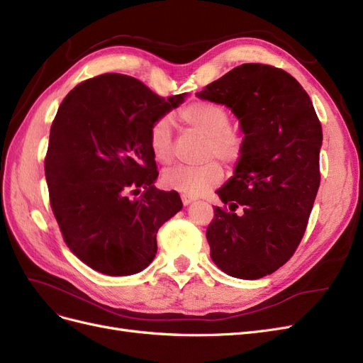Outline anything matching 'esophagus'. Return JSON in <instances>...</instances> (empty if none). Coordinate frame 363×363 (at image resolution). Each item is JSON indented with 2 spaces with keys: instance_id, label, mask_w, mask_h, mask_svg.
<instances>
[{
  "instance_id": "esophagus-1",
  "label": "esophagus",
  "mask_w": 363,
  "mask_h": 363,
  "mask_svg": "<svg viewBox=\"0 0 363 363\" xmlns=\"http://www.w3.org/2000/svg\"><path fill=\"white\" fill-rule=\"evenodd\" d=\"M182 201H183V204H184V206H189V204H192L195 200H194V199H191V196L182 195Z\"/></svg>"
}]
</instances>
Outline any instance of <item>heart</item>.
Masks as SVG:
<instances>
[{
    "label": "heart",
    "instance_id": "heart-1",
    "mask_svg": "<svg viewBox=\"0 0 363 363\" xmlns=\"http://www.w3.org/2000/svg\"><path fill=\"white\" fill-rule=\"evenodd\" d=\"M182 123L207 139L206 157H218L227 164H235L244 155V139L230 128L232 121L224 107L195 101L183 107L179 113ZM150 147L156 160H172V124L171 119L159 118L150 128ZM224 172L218 162H207L201 167H175L164 171L162 184L169 191L186 196H200L221 183Z\"/></svg>",
    "mask_w": 363,
    "mask_h": 363
}]
</instances>
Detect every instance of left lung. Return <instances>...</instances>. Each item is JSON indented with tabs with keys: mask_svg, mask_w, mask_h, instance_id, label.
<instances>
[{
	"mask_svg": "<svg viewBox=\"0 0 363 363\" xmlns=\"http://www.w3.org/2000/svg\"><path fill=\"white\" fill-rule=\"evenodd\" d=\"M196 96L230 108L244 133V155L216 191L230 212L216 207L207 227L211 257L228 276L262 279L306 232L321 179V123L303 86L269 65H240Z\"/></svg>",
	"mask_w": 363,
	"mask_h": 363,
	"instance_id": "1",
	"label": "left lung"
}]
</instances>
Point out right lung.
<instances>
[{
  "mask_svg": "<svg viewBox=\"0 0 363 363\" xmlns=\"http://www.w3.org/2000/svg\"><path fill=\"white\" fill-rule=\"evenodd\" d=\"M186 94L156 95L123 74H103L65 96L50 131L45 177L65 242L106 276L145 269L156 235L182 211L180 195L159 191L150 128ZM145 194L131 201L128 194Z\"/></svg>",
  "mask_w": 363,
  "mask_h": 363,
  "instance_id": "right-lung-1",
  "label": "right lung"
}]
</instances>
